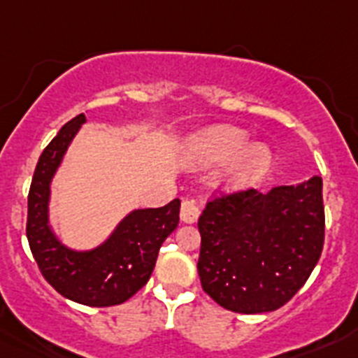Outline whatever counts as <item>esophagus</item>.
<instances>
[{
  "instance_id": "34e87169",
  "label": "esophagus",
  "mask_w": 358,
  "mask_h": 358,
  "mask_svg": "<svg viewBox=\"0 0 358 358\" xmlns=\"http://www.w3.org/2000/svg\"><path fill=\"white\" fill-rule=\"evenodd\" d=\"M201 210L194 201H182L181 204V220L185 224H195L199 220Z\"/></svg>"
}]
</instances>
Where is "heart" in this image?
Wrapping results in <instances>:
<instances>
[{
    "instance_id": "1",
    "label": "heart",
    "mask_w": 358,
    "mask_h": 358,
    "mask_svg": "<svg viewBox=\"0 0 358 358\" xmlns=\"http://www.w3.org/2000/svg\"><path fill=\"white\" fill-rule=\"evenodd\" d=\"M245 129L220 123L202 129L188 140L185 163L192 169L222 164L217 182L226 192H245L264 181L274 163V152L264 141L249 143Z\"/></svg>"
}]
</instances>
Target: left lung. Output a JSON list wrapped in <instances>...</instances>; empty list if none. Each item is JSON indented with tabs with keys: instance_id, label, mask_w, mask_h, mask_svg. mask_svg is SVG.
I'll return each instance as SVG.
<instances>
[{
	"instance_id": "left-lung-1",
	"label": "left lung",
	"mask_w": 358,
	"mask_h": 358,
	"mask_svg": "<svg viewBox=\"0 0 358 358\" xmlns=\"http://www.w3.org/2000/svg\"><path fill=\"white\" fill-rule=\"evenodd\" d=\"M202 289L238 314L273 312L305 285L324 243L319 176L208 202L199 218Z\"/></svg>"
}]
</instances>
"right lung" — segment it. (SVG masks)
Masks as SVG:
<instances>
[{
	"label": "right lung",
	"mask_w": 358,
	"mask_h": 358,
	"mask_svg": "<svg viewBox=\"0 0 358 358\" xmlns=\"http://www.w3.org/2000/svg\"><path fill=\"white\" fill-rule=\"evenodd\" d=\"M84 123V115L69 120L41 154L28 194L27 236L41 273L57 292L80 305L113 306L148 281L159 248L179 224L181 201L129 211L91 249L66 245L50 218L52 181Z\"/></svg>",
	"instance_id": "add662e5"
}]
</instances>
